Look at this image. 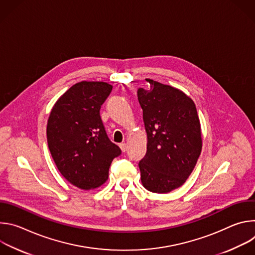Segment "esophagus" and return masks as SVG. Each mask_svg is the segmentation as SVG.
Returning a JSON list of instances; mask_svg holds the SVG:
<instances>
[{
	"label": "esophagus",
	"mask_w": 255,
	"mask_h": 255,
	"mask_svg": "<svg viewBox=\"0 0 255 255\" xmlns=\"http://www.w3.org/2000/svg\"><path fill=\"white\" fill-rule=\"evenodd\" d=\"M119 146H120V149L122 150V152H125L127 150V144L126 143H121V144H119Z\"/></svg>",
	"instance_id": "obj_1"
}]
</instances>
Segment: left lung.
<instances>
[{
    "instance_id": "obj_1",
    "label": "left lung",
    "mask_w": 255,
    "mask_h": 255,
    "mask_svg": "<svg viewBox=\"0 0 255 255\" xmlns=\"http://www.w3.org/2000/svg\"><path fill=\"white\" fill-rule=\"evenodd\" d=\"M139 89L147 151L139 162L143 187L157 194L183 186L202 151V132L194 101L183 91L153 80Z\"/></svg>"
}]
</instances>
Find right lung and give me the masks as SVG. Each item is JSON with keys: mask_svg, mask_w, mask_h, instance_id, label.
Segmentation results:
<instances>
[{"mask_svg": "<svg viewBox=\"0 0 255 255\" xmlns=\"http://www.w3.org/2000/svg\"><path fill=\"white\" fill-rule=\"evenodd\" d=\"M113 86L81 82L54 104L47 121L48 148L61 175L82 190L101 187L121 150L105 131L100 109Z\"/></svg>", "mask_w": 255, "mask_h": 255, "instance_id": "add662e5", "label": "right lung"}]
</instances>
